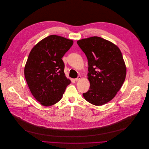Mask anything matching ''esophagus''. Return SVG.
Returning <instances> with one entry per match:
<instances>
[{
    "label": "esophagus",
    "instance_id": "1",
    "mask_svg": "<svg viewBox=\"0 0 149 149\" xmlns=\"http://www.w3.org/2000/svg\"><path fill=\"white\" fill-rule=\"evenodd\" d=\"M81 78V76H77V78H75V79H74V80H75L76 81H77L80 80Z\"/></svg>",
    "mask_w": 149,
    "mask_h": 149
}]
</instances>
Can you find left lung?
Masks as SVG:
<instances>
[{
    "instance_id": "obj_1",
    "label": "left lung",
    "mask_w": 149,
    "mask_h": 149,
    "mask_svg": "<svg viewBox=\"0 0 149 149\" xmlns=\"http://www.w3.org/2000/svg\"><path fill=\"white\" fill-rule=\"evenodd\" d=\"M88 60L90 88L85 100L95 105L107 103L125 81L126 67L119 48L112 42L94 36L77 42Z\"/></svg>"
}]
</instances>
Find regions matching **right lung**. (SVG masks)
Here are the masks:
<instances>
[{
  "mask_svg": "<svg viewBox=\"0 0 149 149\" xmlns=\"http://www.w3.org/2000/svg\"><path fill=\"white\" fill-rule=\"evenodd\" d=\"M73 44L72 40L50 35L30 52L24 74L31 93L42 105L51 106L59 101L70 84L63 72L62 58Z\"/></svg>",
  "mask_w": 149,
  "mask_h": 149,
  "instance_id": "obj_1",
  "label": "right lung"
}]
</instances>
